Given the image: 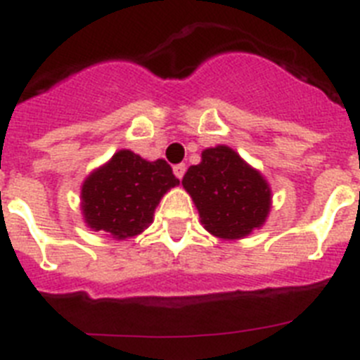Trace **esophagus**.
Segmentation results:
<instances>
[{"mask_svg":"<svg viewBox=\"0 0 360 360\" xmlns=\"http://www.w3.org/2000/svg\"><path fill=\"white\" fill-rule=\"evenodd\" d=\"M186 169H187V167H186V164H176V165H174V167H173V173H174V176H176V178H180V180H182V178H184V174H186Z\"/></svg>","mask_w":360,"mask_h":360,"instance_id":"esophagus-1","label":"esophagus"}]
</instances>
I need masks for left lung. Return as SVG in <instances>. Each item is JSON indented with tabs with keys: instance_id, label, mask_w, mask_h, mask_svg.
I'll use <instances>...</instances> for the list:
<instances>
[{
	"instance_id": "left-lung-1",
	"label": "left lung",
	"mask_w": 360,
	"mask_h": 360,
	"mask_svg": "<svg viewBox=\"0 0 360 360\" xmlns=\"http://www.w3.org/2000/svg\"><path fill=\"white\" fill-rule=\"evenodd\" d=\"M195 200L203 227L225 240H238L262 227L270 209L263 176L227 146L205 149L182 180Z\"/></svg>"
}]
</instances>
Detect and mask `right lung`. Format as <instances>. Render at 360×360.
Returning <instances> with one entry per match:
<instances>
[{"instance_id": "obj_1", "label": "right lung", "mask_w": 360, "mask_h": 360, "mask_svg": "<svg viewBox=\"0 0 360 360\" xmlns=\"http://www.w3.org/2000/svg\"><path fill=\"white\" fill-rule=\"evenodd\" d=\"M180 180L165 160L148 162L122 149L82 186V212L95 231L113 238L136 236L153 221L162 196Z\"/></svg>"}]
</instances>
